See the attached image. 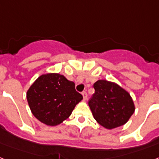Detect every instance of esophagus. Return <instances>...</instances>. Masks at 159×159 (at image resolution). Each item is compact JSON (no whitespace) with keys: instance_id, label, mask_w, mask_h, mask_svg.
I'll return each instance as SVG.
<instances>
[{"instance_id":"1","label":"esophagus","mask_w":159,"mask_h":159,"mask_svg":"<svg viewBox=\"0 0 159 159\" xmlns=\"http://www.w3.org/2000/svg\"><path fill=\"white\" fill-rule=\"evenodd\" d=\"M82 95H83V98H84V101L87 100V98H88L87 93H86V92H83Z\"/></svg>"}]
</instances>
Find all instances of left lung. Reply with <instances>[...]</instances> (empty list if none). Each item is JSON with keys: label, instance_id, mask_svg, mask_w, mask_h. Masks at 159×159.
<instances>
[{"label": "left lung", "instance_id": "8db88e82", "mask_svg": "<svg viewBox=\"0 0 159 159\" xmlns=\"http://www.w3.org/2000/svg\"><path fill=\"white\" fill-rule=\"evenodd\" d=\"M93 88L89 106L96 121L107 129L125 124L135 111L130 94L117 84L104 80L97 81Z\"/></svg>", "mask_w": 159, "mask_h": 159}]
</instances>
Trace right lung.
<instances>
[{
  "label": "right lung",
  "mask_w": 159,
  "mask_h": 159,
  "mask_svg": "<svg viewBox=\"0 0 159 159\" xmlns=\"http://www.w3.org/2000/svg\"><path fill=\"white\" fill-rule=\"evenodd\" d=\"M31 113L48 126H56L67 119L83 96L75 89V83L57 73L40 75L27 93Z\"/></svg>",
  "instance_id": "add662e5"
}]
</instances>
